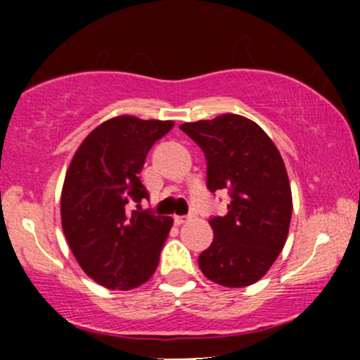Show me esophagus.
I'll use <instances>...</instances> for the list:
<instances>
[{
    "instance_id": "obj_1",
    "label": "esophagus",
    "mask_w": 360,
    "mask_h": 360,
    "mask_svg": "<svg viewBox=\"0 0 360 360\" xmlns=\"http://www.w3.org/2000/svg\"><path fill=\"white\" fill-rule=\"evenodd\" d=\"M189 220H191V214H184V217H179V214H176V217H174L176 225H183V223L189 221Z\"/></svg>"
}]
</instances>
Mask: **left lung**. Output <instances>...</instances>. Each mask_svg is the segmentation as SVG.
I'll return each instance as SVG.
<instances>
[{
    "instance_id": "obj_1",
    "label": "left lung",
    "mask_w": 360,
    "mask_h": 360,
    "mask_svg": "<svg viewBox=\"0 0 360 360\" xmlns=\"http://www.w3.org/2000/svg\"><path fill=\"white\" fill-rule=\"evenodd\" d=\"M206 159V186L229 189V213L213 217V242L198 259L213 283L243 288L264 278L286 243L292 213L286 166L269 135L252 120L225 113L183 123Z\"/></svg>"
}]
</instances>
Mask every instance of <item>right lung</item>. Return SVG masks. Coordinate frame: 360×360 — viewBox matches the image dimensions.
Returning a JSON list of instances; mask_svg holds the SVG:
<instances>
[{
  "mask_svg": "<svg viewBox=\"0 0 360 360\" xmlns=\"http://www.w3.org/2000/svg\"><path fill=\"white\" fill-rule=\"evenodd\" d=\"M174 122L122 115L103 122L74 154L60 194L62 230L81 269L108 289L139 288L152 278L171 217L128 212L148 196L140 181L146 157Z\"/></svg>",
  "mask_w": 360,
  "mask_h": 360,
  "instance_id": "add662e5",
  "label": "right lung"
}]
</instances>
